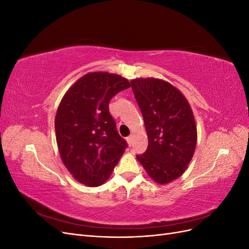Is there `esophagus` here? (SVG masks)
I'll return each mask as SVG.
<instances>
[{"mask_svg": "<svg viewBox=\"0 0 249 249\" xmlns=\"http://www.w3.org/2000/svg\"><path fill=\"white\" fill-rule=\"evenodd\" d=\"M133 139H134V135H130V136L126 138V141H127V143H129L130 146H132V144H133Z\"/></svg>", "mask_w": 249, "mask_h": 249, "instance_id": "1", "label": "esophagus"}]
</instances>
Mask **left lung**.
Returning a JSON list of instances; mask_svg holds the SVG:
<instances>
[{"mask_svg":"<svg viewBox=\"0 0 249 249\" xmlns=\"http://www.w3.org/2000/svg\"><path fill=\"white\" fill-rule=\"evenodd\" d=\"M132 89L148 138L146 152L137 159L159 185L185 172L197 141V130L189 103L170 83L161 79H134Z\"/></svg>","mask_w":249,"mask_h":249,"instance_id":"8db88e82","label":"left lung"}]
</instances>
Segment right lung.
Here are the masks:
<instances>
[{"instance_id":"right-lung-1","label":"right lung","mask_w":249,"mask_h":249,"mask_svg":"<svg viewBox=\"0 0 249 249\" xmlns=\"http://www.w3.org/2000/svg\"><path fill=\"white\" fill-rule=\"evenodd\" d=\"M130 87L119 74L88 72L60 102L55 117L57 145L65 167L79 183L104 184L124 153L126 141L116 130L109 102Z\"/></svg>"}]
</instances>
